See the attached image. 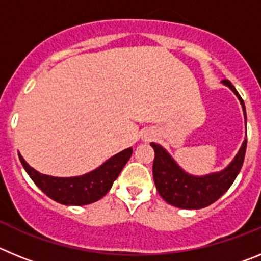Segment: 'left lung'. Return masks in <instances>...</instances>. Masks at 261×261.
I'll use <instances>...</instances> for the list:
<instances>
[{
	"instance_id": "left-lung-1",
	"label": "left lung",
	"mask_w": 261,
	"mask_h": 261,
	"mask_svg": "<svg viewBox=\"0 0 261 261\" xmlns=\"http://www.w3.org/2000/svg\"><path fill=\"white\" fill-rule=\"evenodd\" d=\"M222 84L229 86L235 95L238 96L246 117L243 99L241 98L238 91L229 80H223ZM150 145L155 151L153 162L154 183L162 199L176 208L201 209L217 201L234 183L235 177L238 176L243 165L247 140H244L238 154L225 170L204 176H193L187 174L161 145L154 142Z\"/></svg>"
}]
</instances>
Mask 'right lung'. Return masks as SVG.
<instances>
[{
	"label": "right lung",
	"instance_id": "right-lung-1",
	"mask_svg": "<svg viewBox=\"0 0 261 261\" xmlns=\"http://www.w3.org/2000/svg\"><path fill=\"white\" fill-rule=\"evenodd\" d=\"M133 153L132 147L111 156L89 174L73 177H55L34 170L18 153L29 176L49 199L64 205H87L100 200L116 180Z\"/></svg>",
	"mask_w": 261,
	"mask_h": 261
}]
</instances>
